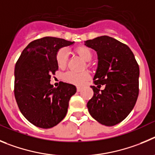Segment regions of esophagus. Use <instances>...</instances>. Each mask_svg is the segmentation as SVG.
<instances>
[{"label": "esophagus", "mask_w": 155, "mask_h": 155, "mask_svg": "<svg viewBox=\"0 0 155 155\" xmlns=\"http://www.w3.org/2000/svg\"><path fill=\"white\" fill-rule=\"evenodd\" d=\"M82 90H83V88L79 87V86H77V91L78 92H81L82 91Z\"/></svg>", "instance_id": "obj_1"}]
</instances>
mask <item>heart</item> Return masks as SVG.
Segmentation results:
<instances>
[{
	"instance_id": "1",
	"label": "heart",
	"mask_w": 155,
	"mask_h": 155,
	"mask_svg": "<svg viewBox=\"0 0 155 155\" xmlns=\"http://www.w3.org/2000/svg\"><path fill=\"white\" fill-rule=\"evenodd\" d=\"M76 51L78 55L83 58L86 62H90L91 60L93 54L91 50L86 46H80L76 48ZM68 59V51L65 48H61L57 51L55 55V61L56 64L60 69H63L65 67L67 63ZM89 78V73L86 72H75L72 71H69L65 72L63 75L64 80L72 84L81 86Z\"/></svg>"
}]
</instances>
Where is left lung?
<instances>
[{
    "mask_svg": "<svg viewBox=\"0 0 155 155\" xmlns=\"http://www.w3.org/2000/svg\"><path fill=\"white\" fill-rule=\"evenodd\" d=\"M97 51L98 65L91 86L93 96L87 103L89 113L105 126L117 124L129 115L139 93L138 64L130 48L109 36L85 41ZM101 84L105 89L99 90Z\"/></svg>",
    "mask_w": 155,
    "mask_h": 155,
    "instance_id": "8db88e82",
    "label": "left lung"
}]
</instances>
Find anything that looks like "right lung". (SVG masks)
Returning a JSON list of instances; mask_svg holds the SVG:
<instances>
[{
  "mask_svg": "<svg viewBox=\"0 0 155 155\" xmlns=\"http://www.w3.org/2000/svg\"><path fill=\"white\" fill-rule=\"evenodd\" d=\"M63 38L45 37L28 45L15 69V97L23 116L35 126L53 127L65 117L71 97L76 93L72 84L50 83L58 66L55 61L60 48L74 44Z\"/></svg>",
  "mask_w": 155,
  "mask_h": 155,
  "instance_id": "obj_1",
  "label": "right lung"
}]
</instances>
